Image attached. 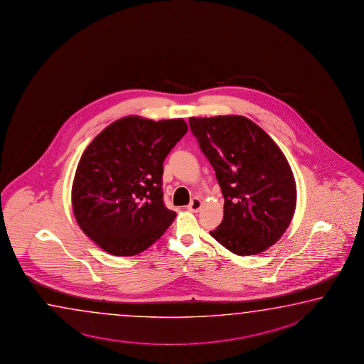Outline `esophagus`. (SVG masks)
<instances>
[{"mask_svg": "<svg viewBox=\"0 0 364 364\" xmlns=\"http://www.w3.org/2000/svg\"><path fill=\"white\" fill-rule=\"evenodd\" d=\"M203 206V201L198 198H192L191 203L187 206V210L191 213H198V210L201 209Z\"/></svg>", "mask_w": 364, "mask_h": 364, "instance_id": "1", "label": "esophagus"}]
</instances>
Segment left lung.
<instances>
[{"label": "left lung", "mask_w": 364, "mask_h": 364, "mask_svg": "<svg viewBox=\"0 0 364 364\" xmlns=\"http://www.w3.org/2000/svg\"><path fill=\"white\" fill-rule=\"evenodd\" d=\"M188 122L224 196L223 222L210 235L240 256L264 252L280 240L296 210V179L285 155L243 116Z\"/></svg>", "instance_id": "obj_1"}]
</instances>
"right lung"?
I'll list each match as a JSON object with an SVG mask.
<instances>
[{
    "instance_id": "add662e5",
    "label": "right lung",
    "mask_w": 364,
    "mask_h": 364,
    "mask_svg": "<svg viewBox=\"0 0 364 364\" xmlns=\"http://www.w3.org/2000/svg\"><path fill=\"white\" fill-rule=\"evenodd\" d=\"M183 118L129 116L105 127L81 155L71 203L81 230L114 256H135L172 224L163 203V161L185 136Z\"/></svg>"
}]
</instances>
